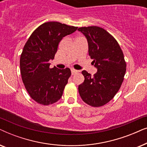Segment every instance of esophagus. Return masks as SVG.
Segmentation results:
<instances>
[{
	"label": "esophagus",
	"instance_id": "esophagus-1",
	"mask_svg": "<svg viewBox=\"0 0 147 147\" xmlns=\"http://www.w3.org/2000/svg\"><path fill=\"white\" fill-rule=\"evenodd\" d=\"M71 74L72 75H74L75 74H77L78 71V70H76L75 69H71Z\"/></svg>",
	"mask_w": 147,
	"mask_h": 147
}]
</instances>
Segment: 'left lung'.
Wrapping results in <instances>:
<instances>
[{
	"mask_svg": "<svg viewBox=\"0 0 147 147\" xmlns=\"http://www.w3.org/2000/svg\"><path fill=\"white\" fill-rule=\"evenodd\" d=\"M78 31L87 39L89 55L98 69L93 76L82 71L85 79L78 91L85 103L100 107L109 102L122 85L126 67L123 52L117 41L101 27H80Z\"/></svg>",
	"mask_w": 147,
	"mask_h": 147,
	"instance_id": "left-lung-1",
	"label": "left lung"
}]
</instances>
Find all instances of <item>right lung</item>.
I'll return each mask as SVG.
<instances>
[{
	"mask_svg": "<svg viewBox=\"0 0 147 147\" xmlns=\"http://www.w3.org/2000/svg\"><path fill=\"white\" fill-rule=\"evenodd\" d=\"M77 27L59 22H47L38 27L30 36L20 58L22 80L32 99L47 106L57 102L63 95L69 68H50L60 41L73 33Z\"/></svg>",
	"mask_w": 147,
	"mask_h": 147,
	"instance_id": "add662e5",
	"label": "right lung"
}]
</instances>
